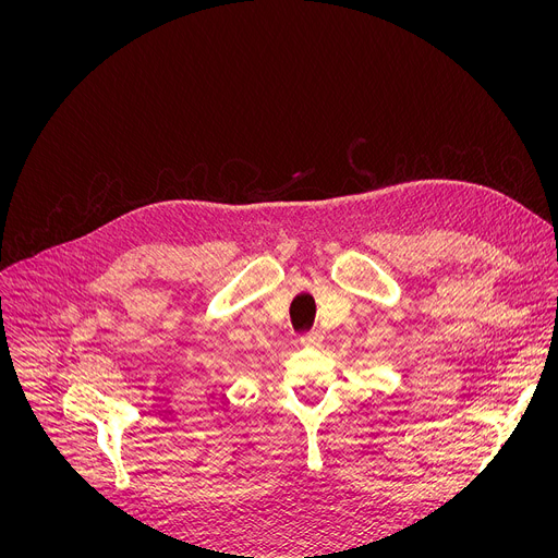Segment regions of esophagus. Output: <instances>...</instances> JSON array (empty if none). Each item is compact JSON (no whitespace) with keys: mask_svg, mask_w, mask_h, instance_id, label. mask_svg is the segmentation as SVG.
<instances>
[{"mask_svg":"<svg viewBox=\"0 0 558 558\" xmlns=\"http://www.w3.org/2000/svg\"><path fill=\"white\" fill-rule=\"evenodd\" d=\"M300 344H302V347H312V349L320 347V333H318V331L302 333V336H300Z\"/></svg>","mask_w":558,"mask_h":558,"instance_id":"obj_1","label":"esophagus"}]
</instances>
